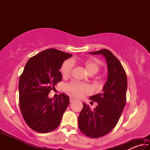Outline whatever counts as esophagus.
<instances>
[{
	"label": "esophagus",
	"instance_id": "34e87169",
	"mask_svg": "<svg viewBox=\"0 0 150 150\" xmlns=\"http://www.w3.org/2000/svg\"><path fill=\"white\" fill-rule=\"evenodd\" d=\"M69 101H70V103H72L73 102H74V101H75V98L71 97V98H69Z\"/></svg>",
	"mask_w": 150,
	"mask_h": 150
}]
</instances>
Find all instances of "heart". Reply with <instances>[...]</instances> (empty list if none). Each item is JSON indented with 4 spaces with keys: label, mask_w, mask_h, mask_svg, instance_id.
<instances>
[{
    "label": "heart",
    "mask_w": 150,
    "mask_h": 150,
    "mask_svg": "<svg viewBox=\"0 0 150 150\" xmlns=\"http://www.w3.org/2000/svg\"><path fill=\"white\" fill-rule=\"evenodd\" d=\"M75 59L66 60L62 63L60 68V72L63 77L67 78L71 74L73 67V63ZM81 64L85 68L86 71L89 75L96 74L99 71L100 68V63L98 60L94 59H88L81 60ZM65 91L66 92L73 95L77 97H81L85 94H88L91 92V88L88 84L80 83L73 81L65 86Z\"/></svg>",
    "instance_id": "obj_1"
}]
</instances>
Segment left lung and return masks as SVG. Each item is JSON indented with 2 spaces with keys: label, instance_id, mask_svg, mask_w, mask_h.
Listing matches in <instances>:
<instances>
[{
  "label": "left lung",
  "instance_id": "1",
  "mask_svg": "<svg viewBox=\"0 0 150 150\" xmlns=\"http://www.w3.org/2000/svg\"><path fill=\"white\" fill-rule=\"evenodd\" d=\"M90 54L105 57L108 75L102 92L90 96L98 105L91 110L83 103L78 124L85 136L98 138L112 130L120 119L126 103L127 76L120 61L109 50L103 49Z\"/></svg>",
  "mask_w": 150,
  "mask_h": 150
}]
</instances>
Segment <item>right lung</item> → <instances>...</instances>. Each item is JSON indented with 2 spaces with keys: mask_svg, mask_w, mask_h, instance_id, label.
<instances>
[{
  "mask_svg": "<svg viewBox=\"0 0 150 150\" xmlns=\"http://www.w3.org/2000/svg\"><path fill=\"white\" fill-rule=\"evenodd\" d=\"M71 54L47 49L30 57L19 79V104L22 115L30 128L40 133L56 129L69 104L62 93L55 100L48 97L55 85L62 79L59 71Z\"/></svg>",
  "mask_w": 150,
  "mask_h": 150,
  "instance_id": "obj_1",
  "label": "right lung"
}]
</instances>
